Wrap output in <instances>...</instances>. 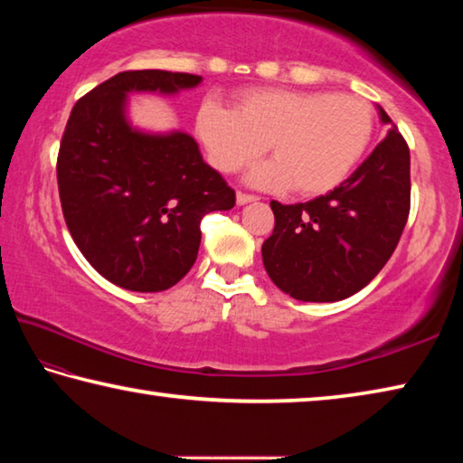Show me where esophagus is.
Masks as SVG:
<instances>
[{
  "label": "esophagus",
  "mask_w": 463,
  "mask_h": 463,
  "mask_svg": "<svg viewBox=\"0 0 463 463\" xmlns=\"http://www.w3.org/2000/svg\"><path fill=\"white\" fill-rule=\"evenodd\" d=\"M257 195L253 194H245V192H237V203L242 206V203H249V202H255Z\"/></svg>",
  "instance_id": "obj_1"
}]
</instances>
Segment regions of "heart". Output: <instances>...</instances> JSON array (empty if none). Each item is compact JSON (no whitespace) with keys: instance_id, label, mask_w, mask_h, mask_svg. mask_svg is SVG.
<instances>
[{"instance_id":"obj_1","label":"heart","mask_w":463,"mask_h":463,"mask_svg":"<svg viewBox=\"0 0 463 463\" xmlns=\"http://www.w3.org/2000/svg\"><path fill=\"white\" fill-rule=\"evenodd\" d=\"M195 130L208 159L237 174L268 151L273 159L250 171L268 190L320 195L335 190L362 159L373 132V109L351 93L253 88L239 93L237 109L203 101Z\"/></svg>"}]
</instances>
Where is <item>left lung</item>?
<instances>
[{
	"label": "left lung",
	"instance_id": "8db88e82",
	"mask_svg": "<svg viewBox=\"0 0 463 463\" xmlns=\"http://www.w3.org/2000/svg\"><path fill=\"white\" fill-rule=\"evenodd\" d=\"M382 122H392L380 108ZM276 216L261 255L281 292L302 302H336L378 276L411 213V151L392 127L351 177L304 203L271 200Z\"/></svg>",
	"mask_w": 463,
	"mask_h": 463
}]
</instances>
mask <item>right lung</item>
I'll return each mask as SVG.
<instances>
[{"label":"right lung","instance_id":"obj_1","mask_svg":"<svg viewBox=\"0 0 463 463\" xmlns=\"http://www.w3.org/2000/svg\"><path fill=\"white\" fill-rule=\"evenodd\" d=\"M200 81L122 71L77 99L62 132L57 182L67 229L91 268L124 289L175 286L198 257L202 218L237 200L190 135H146L124 114L130 91L177 93Z\"/></svg>","mask_w":463,"mask_h":463}]
</instances>
